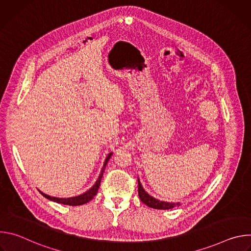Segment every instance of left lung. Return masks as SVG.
<instances>
[{
  "label": "left lung",
  "instance_id": "8db88e82",
  "mask_svg": "<svg viewBox=\"0 0 251 251\" xmlns=\"http://www.w3.org/2000/svg\"><path fill=\"white\" fill-rule=\"evenodd\" d=\"M138 194L141 201L144 202L150 207L156 208V209H171L175 206L180 205V202H167V201H161L159 200H156L155 198L151 197L149 194L145 192V190L143 189L139 178H138Z\"/></svg>",
  "mask_w": 251,
  "mask_h": 251
}]
</instances>
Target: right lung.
Listing matches in <instances>:
<instances>
[{"label":"right lung","instance_id":"obj_1","mask_svg":"<svg viewBox=\"0 0 251 251\" xmlns=\"http://www.w3.org/2000/svg\"><path fill=\"white\" fill-rule=\"evenodd\" d=\"M112 153L108 154V156L106 157L105 159V162H104V165H103V168L101 170V173L99 175V177L97 178L96 183L94 184V186L88 190L86 193L80 195V196H77V197H74V198H66V199H61V198H54V197H50V196H48L44 193H42L40 191V193L45 197L47 198L48 200H50V201H53L55 202H58V203H62V204H68V205H81L83 203H86L88 202L89 201H91L97 194L98 192V189H99V186H100V183H101V178H102V176H103V173H104V170H105V167L107 165V163H108L110 157H111Z\"/></svg>","mask_w":251,"mask_h":251}]
</instances>
